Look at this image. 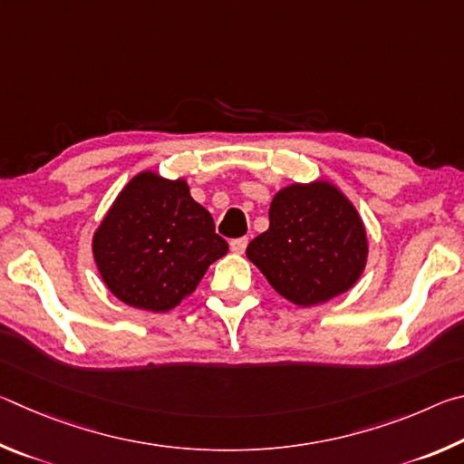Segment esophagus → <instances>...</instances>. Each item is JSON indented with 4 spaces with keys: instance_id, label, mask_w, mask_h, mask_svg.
I'll list each match as a JSON object with an SVG mask.
<instances>
[{
    "instance_id": "1",
    "label": "esophagus",
    "mask_w": 464,
    "mask_h": 464,
    "mask_svg": "<svg viewBox=\"0 0 464 464\" xmlns=\"http://www.w3.org/2000/svg\"><path fill=\"white\" fill-rule=\"evenodd\" d=\"M247 247V237H239V239H233L231 241V251L233 254H243Z\"/></svg>"
}]
</instances>
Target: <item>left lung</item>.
I'll return each instance as SVG.
<instances>
[{"label": "left lung", "mask_w": 464, "mask_h": 464, "mask_svg": "<svg viewBox=\"0 0 464 464\" xmlns=\"http://www.w3.org/2000/svg\"><path fill=\"white\" fill-rule=\"evenodd\" d=\"M268 215V231L246 254L278 295L311 307L356 285L366 266V231L335 186H288L274 196Z\"/></svg>", "instance_id": "8db88e82"}]
</instances>
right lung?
Here are the masks:
<instances>
[{
	"mask_svg": "<svg viewBox=\"0 0 464 464\" xmlns=\"http://www.w3.org/2000/svg\"><path fill=\"white\" fill-rule=\"evenodd\" d=\"M227 249L184 179L153 171L130 179L93 235V257L110 293L153 313L174 309L194 293Z\"/></svg>",
	"mask_w": 464,
	"mask_h": 464,
	"instance_id": "add662e5",
	"label": "right lung"
}]
</instances>
